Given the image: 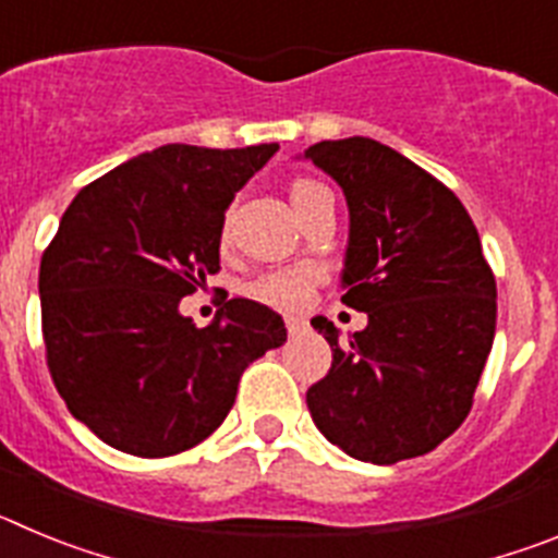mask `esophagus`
Listing matches in <instances>:
<instances>
[{
  "instance_id": "obj_1",
  "label": "esophagus",
  "mask_w": 558,
  "mask_h": 558,
  "mask_svg": "<svg viewBox=\"0 0 558 558\" xmlns=\"http://www.w3.org/2000/svg\"><path fill=\"white\" fill-rule=\"evenodd\" d=\"M284 327H288L290 335H302L304 332V322L299 318V315H288V318H284Z\"/></svg>"
}]
</instances>
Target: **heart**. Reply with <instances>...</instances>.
I'll use <instances>...</instances> for the list:
<instances>
[{
    "label": "heart",
    "mask_w": 558,
    "mask_h": 558,
    "mask_svg": "<svg viewBox=\"0 0 558 558\" xmlns=\"http://www.w3.org/2000/svg\"><path fill=\"white\" fill-rule=\"evenodd\" d=\"M324 192L322 184L315 181H299L290 190V201H293V209H302L313 195ZM322 279V270L315 265H295V268H276L263 274L251 284V293L263 302L276 304V307H302L307 302L313 284Z\"/></svg>",
    "instance_id": "b5f03b06"
}]
</instances>
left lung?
Segmentation results:
<instances>
[{"instance_id":"1","label":"left lung","mask_w":558,"mask_h":558,"mask_svg":"<svg viewBox=\"0 0 558 558\" xmlns=\"http://www.w3.org/2000/svg\"><path fill=\"white\" fill-rule=\"evenodd\" d=\"M304 159L347 195L340 302L368 315L349 343L313 318L332 349V368L307 391L315 427L357 461L425 456L472 411L495 340L497 284L481 236L456 192L388 145L349 136Z\"/></svg>"}]
</instances>
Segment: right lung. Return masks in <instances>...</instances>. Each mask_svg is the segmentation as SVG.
<instances>
[{
  "label": "right lung",
  "mask_w": 558,
  "mask_h": 558,
  "mask_svg": "<svg viewBox=\"0 0 558 558\" xmlns=\"http://www.w3.org/2000/svg\"><path fill=\"white\" fill-rule=\"evenodd\" d=\"M279 150L165 145L83 186L38 270L47 366L69 413L113 450L179 456L223 425L245 366L288 340L282 315L231 299L179 313L220 270L234 192Z\"/></svg>",
  "instance_id": "obj_1"
}]
</instances>
